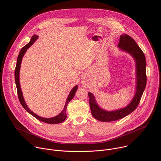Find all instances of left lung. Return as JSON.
I'll return each instance as SVG.
<instances>
[{
  "instance_id": "left-lung-1",
  "label": "left lung",
  "mask_w": 161,
  "mask_h": 161,
  "mask_svg": "<svg viewBox=\"0 0 161 161\" xmlns=\"http://www.w3.org/2000/svg\"><path fill=\"white\" fill-rule=\"evenodd\" d=\"M119 47L129 52L136 62L137 86L136 93L131 103L125 108L114 111H106L97 104L93 94L88 92L89 104L92 116L101 122H112L121 119L136 109L138 106L147 84L146 59L144 53L136 41L129 35L120 36Z\"/></svg>"
}]
</instances>
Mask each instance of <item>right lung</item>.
Masks as SVG:
<instances>
[{
    "label": "right lung",
    "mask_w": 161,
    "mask_h": 161,
    "mask_svg": "<svg viewBox=\"0 0 161 161\" xmlns=\"http://www.w3.org/2000/svg\"><path fill=\"white\" fill-rule=\"evenodd\" d=\"M37 36L36 35H34L32 37V38L31 39V41L27 45H25V47H24L21 48V50H20V52L19 53V55L18 56L17 62H16V67H15V71H14V78H15V83H16V88H17L18 97V99H19V101L21 104L22 105L23 107L24 108V109L27 112H29L31 114H32L33 117H34L36 119H38L39 120L41 121V122H45V123H47V124H56L62 123V122H63L65 120V119L67 117V115H66V109H67V104H69V103L71 101V99L74 97V96L75 95V93H76V92L77 89L78 88V85H76L71 90V91L70 92L69 95V96H68V97L67 99V101L65 102V106H64V108L63 111L59 114H58L57 116H56L55 117H53V118H50V119L42 118V117H41L37 115L36 114L34 113L27 107V106L25 104V102L24 101V97H23V95H22L20 85H19V69H20L21 60H22V58H23V57H24L25 53L26 52L27 50L34 42V41L37 39Z\"/></svg>",
    "instance_id": "add662e5"
}]
</instances>
